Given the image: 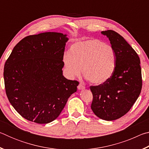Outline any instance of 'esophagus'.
<instances>
[{"instance_id":"esophagus-1","label":"esophagus","mask_w":149,"mask_h":149,"mask_svg":"<svg viewBox=\"0 0 149 149\" xmlns=\"http://www.w3.org/2000/svg\"><path fill=\"white\" fill-rule=\"evenodd\" d=\"M77 89L79 90H81V89H85V86L82 84H79V85L77 86Z\"/></svg>"}]
</instances>
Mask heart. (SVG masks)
<instances>
[{
	"instance_id": "1",
	"label": "heart",
	"mask_w": 149,
	"mask_h": 149,
	"mask_svg": "<svg viewBox=\"0 0 149 149\" xmlns=\"http://www.w3.org/2000/svg\"><path fill=\"white\" fill-rule=\"evenodd\" d=\"M67 74L71 77L81 74L93 84H104L114 74L116 54L110 45L97 39L79 41L72 44L69 53L63 56Z\"/></svg>"
}]
</instances>
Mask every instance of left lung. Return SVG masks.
Segmentation results:
<instances>
[{"instance_id":"8db88e82","label":"left lung","mask_w":149,"mask_h":149,"mask_svg":"<svg viewBox=\"0 0 149 149\" xmlns=\"http://www.w3.org/2000/svg\"><path fill=\"white\" fill-rule=\"evenodd\" d=\"M109 39L116 54L112 76L104 84L91 86V109L100 119L112 121L129 112L142 89L140 59L122 36L113 30L101 32Z\"/></svg>"}]
</instances>
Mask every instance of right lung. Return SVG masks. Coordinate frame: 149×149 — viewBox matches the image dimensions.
I'll list each match as a JSON object with an SVG mask.
<instances>
[{"label": "right lung", "mask_w": 149, "mask_h": 149, "mask_svg": "<svg viewBox=\"0 0 149 149\" xmlns=\"http://www.w3.org/2000/svg\"><path fill=\"white\" fill-rule=\"evenodd\" d=\"M68 39L61 33L29 35L12 50L4 68L7 97L19 114L31 122L56 119L79 82L62 75Z\"/></svg>", "instance_id": "add662e5"}]
</instances>
